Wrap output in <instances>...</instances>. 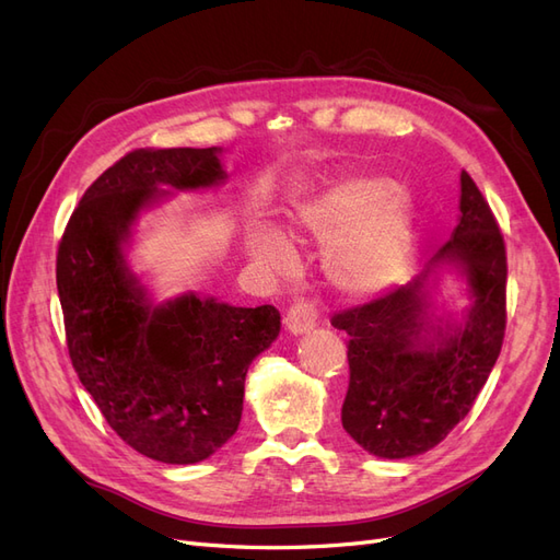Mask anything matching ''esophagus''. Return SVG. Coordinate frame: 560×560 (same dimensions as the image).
<instances>
[{"instance_id":"obj_1","label":"esophagus","mask_w":560,"mask_h":560,"mask_svg":"<svg viewBox=\"0 0 560 560\" xmlns=\"http://www.w3.org/2000/svg\"><path fill=\"white\" fill-rule=\"evenodd\" d=\"M317 325V303L311 299H296L284 315V327L290 334H306Z\"/></svg>"}]
</instances>
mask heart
Returning a JSON list of instances; mask_svg holds the SVG:
<instances>
[{
    "mask_svg": "<svg viewBox=\"0 0 560 560\" xmlns=\"http://www.w3.org/2000/svg\"><path fill=\"white\" fill-rule=\"evenodd\" d=\"M301 229L330 241L327 270L348 292H374L393 280L411 243V198L385 179L348 177L327 186L296 214ZM249 252L276 270L294 266V249L282 233L254 229Z\"/></svg>",
    "mask_w": 560,
    "mask_h": 560,
    "instance_id": "obj_1",
    "label": "heart"
}]
</instances>
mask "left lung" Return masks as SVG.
<instances>
[{
	"mask_svg": "<svg viewBox=\"0 0 560 560\" xmlns=\"http://www.w3.org/2000/svg\"><path fill=\"white\" fill-rule=\"evenodd\" d=\"M457 261L469 280L471 308L463 327L425 341L420 276L387 294L338 311L331 325L348 334L350 381L341 420L364 451L409 457L434 448L481 393L506 329V249L498 219L463 171L460 222L434 261Z\"/></svg>",
	"mask_w": 560,
	"mask_h": 560,
	"instance_id": "1",
	"label": "left lung"
}]
</instances>
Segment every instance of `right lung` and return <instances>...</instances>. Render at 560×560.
Instances as JSON below:
<instances>
[{
    "label": "right lung",
    "instance_id": "1",
    "mask_svg": "<svg viewBox=\"0 0 560 560\" xmlns=\"http://www.w3.org/2000/svg\"><path fill=\"white\" fill-rule=\"evenodd\" d=\"M222 149H135L79 200L58 245L56 280L70 360L109 428L138 453L191 465L241 425L252 360L276 341V306L235 308L196 294L151 308L121 243L161 191L224 179Z\"/></svg>",
    "mask_w": 560,
    "mask_h": 560
}]
</instances>
